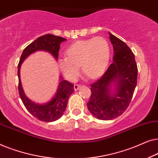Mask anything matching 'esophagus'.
<instances>
[{
    "label": "esophagus",
    "mask_w": 158,
    "mask_h": 158,
    "mask_svg": "<svg viewBox=\"0 0 158 158\" xmlns=\"http://www.w3.org/2000/svg\"><path fill=\"white\" fill-rule=\"evenodd\" d=\"M81 87V85H77V84H75V85H74V90H75V91H77V90H78Z\"/></svg>",
    "instance_id": "1"
}]
</instances>
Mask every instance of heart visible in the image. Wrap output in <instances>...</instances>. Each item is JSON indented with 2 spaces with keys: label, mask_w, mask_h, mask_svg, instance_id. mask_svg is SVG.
Wrapping results in <instances>:
<instances>
[{
  "label": "heart",
  "mask_w": 158,
  "mask_h": 158,
  "mask_svg": "<svg viewBox=\"0 0 158 158\" xmlns=\"http://www.w3.org/2000/svg\"><path fill=\"white\" fill-rule=\"evenodd\" d=\"M65 54L66 57L59 58L58 64L64 76L73 81L79 74L80 65L90 78L101 76L109 63L111 50L106 40L96 37L77 41L68 47Z\"/></svg>",
  "instance_id": "obj_1"
}]
</instances>
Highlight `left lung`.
Returning a JSON list of instances; mask_svg holds the SVG:
<instances>
[{"mask_svg":"<svg viewBox=\"0 0 158 158\" xmlns=\"http://www.w3.org/2000/svg\"><path fill=\"white\" fill-rule=\"evenodd\" d=\"M109 34L114 47L113 62L90 85L91 95L87 103L92 115L101 120L113 119L126 111L137 81L135 55L126 43Z\"/></svg>","mask_w":158,"mask_h":158,"instance_id":"8db88e82","label":"left lung"}]
</instances>
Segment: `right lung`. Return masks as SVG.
<instances>
[{
  "mask_svg": "<svg viewBox=\"0 0 158 158\" xmlns=\"http://www.w3.org/2000/svg\"><path fill=\"white\" fill-rule=\"evenodd\" d=\"M66 40V39L62 38L61 36H55L50 34H45L37 38L33 42L28 45L23 49L19 60L18 65L19 96L28 111L34 117L42 122H55L63 115L68 105L69 97L74 92V85L69 83L68 81H64L60 75V83L58 85L57 92L51 98V100L44 103H35L34 101L30 100L26 96L21 85L20 78L21 64L30 55L37 51L47 52L50 53L56 60H57L58 52L60 48V44Z\"/></svg>",
  "mask_w": 158,
  "mask_h": 158,
  "instance_id": "obj_1",
  "label": "right lung"
}]
</instances>
